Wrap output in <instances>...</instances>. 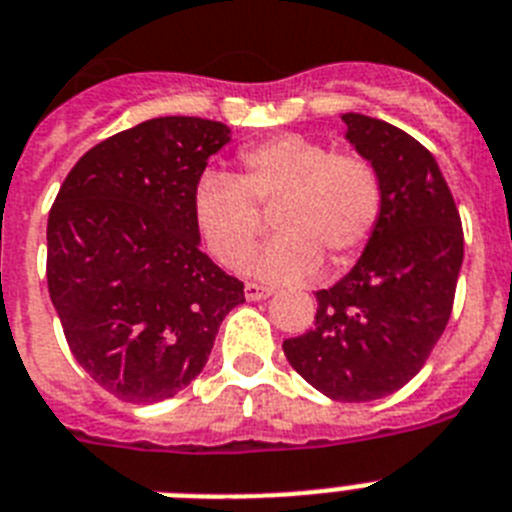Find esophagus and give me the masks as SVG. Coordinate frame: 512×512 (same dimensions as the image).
<instances>
[{"label":"esophagus","instance_id":"1","mask_svg":"<svg viewBox=\"0 0 512 512\" xmlns=\"http://www.w3.org/2000/svg\"><path fill=\"white\" fill-rule=\"evenodd\" d=\"M272 295V287L259 285V282H246V298L248 301H264Z\"/></svg>","mask_w":512,"mask_h":512}]
</instances>
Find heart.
Returning <instances> with one entry per match:
<instances>
[{"instance_id":"heart-1","label":"heart","mask_w":512,"mask_h":512,"mask_svg":"<svg viewBox=\"0 0 512 512\" xmlns=\"http://www.w3.org/2000/svg\"><path fill=\"white\" fill-rule=\"evenodd\" d=\"M238 175L206 172L193 190V225L222 266H240L274 209L277 238L248 264L264 280H298L322 266L340 269L369 243L382 217L384 185L371 159L332 151L301 133H280L238 154Z\"/></svg>"}]
</instances>
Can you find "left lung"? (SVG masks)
Here are the masks:
<instances>
[{"label": "left lung", "instance_id": "obj_1", "mask_svg": "<svg viewBox=\"0 0 512 512\" xmlns=\"http://www.w3.org/2000/svg\"><path fill=\"white\" fill-rule=\"evenodd\" d=\"M342 120L348 141L382 175V217L358 264L316 293L314 327L282 350L327 398L369 403L411 382L445 332L463 227L429 149L390 122L356 112Z\"/></svg>", "mask_w": 512, "mask_h": 512}]
</instances>
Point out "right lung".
<instances>
[{"instance_id": "right-lung-1", "label": "right lung", "mask_w": 512, "mask_h": 512, "mask_svg": "<svg viewBox=\"0 0 512 512\" xmlns=\"http://www.w3.org/2000/svg\"><path fill=\"white\" fill-rule=\"evenodd\" d=\"M230 128L156 117L96 143L46 225V282L75 361L125 403H159L206 366L243 282L198 248L193 190Z\"/></svg>"}]
</instances>
